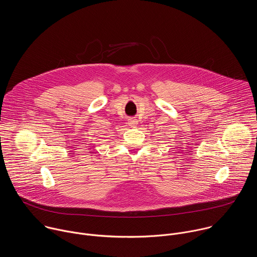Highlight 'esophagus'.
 Listing matches in <instances>:
<instances>
[{
  "mask_svg": "<svg viewBox=\"0 0 257 257\" xmlns=\"http://www.w3.org/2000/svg\"><path fill=\"white\" fill-rule=\"evenodd\" d=\"M128 124L131 128H135L137 125H138V121L135 119V118H129V121H128Z\"/></svg>",
  "mask_w": 257,
  "mask_h": 257,
  "instance_id": "esophagus-1",
  "label": "esophagus"
}]
</instances>
